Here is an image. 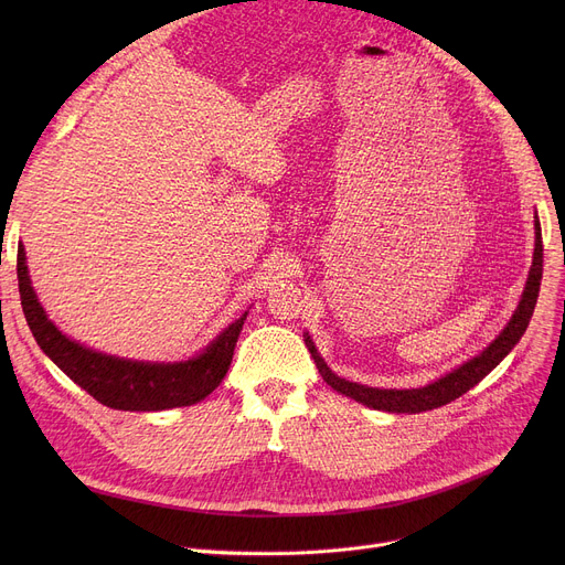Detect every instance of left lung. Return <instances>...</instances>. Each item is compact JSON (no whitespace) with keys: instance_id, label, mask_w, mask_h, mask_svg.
Returning a JSON list of instances; mask_svg holds the SVG:
<instances>
[{"instance_id":"obj_1","label":"left lung","mask_w":565,"mask_h":565,"mask_svg":"<svg viewBox=\"0 0 565 565\" xmlns=\"http://www.w3.org/2000/svg\"><path fill=\"white\" fill-rule=\"evenodd\" d=\"M533 228H536V245H533V260L529 267V277L522 290V298L518 302V309L513 311L511 320L507 322V328L499 332V337L483 348L477 358L467 360L465 364H460L458 369L449 371L447 375H441L437 380H433L426 387H417V390H380V387H369V384H360V382H350L345 377H339L324 360L320 358L318 348L313 345L311 337H305V343L311 352V358L318 366V373L322 375V380L330 384V387L352 401H358L366 407L373 409H382V412H396V414H419V412H428L435 407L447 405L456 398H460L462 394H467L471 387L477 384L492 371L499 366V362L507 358V354L518 345V341L522 339V334L529 328V320L533 316V307H536L539 300V290H541V279H543V235H541V220L539 215L533 217Z\"/></svg>"}]
</instances>
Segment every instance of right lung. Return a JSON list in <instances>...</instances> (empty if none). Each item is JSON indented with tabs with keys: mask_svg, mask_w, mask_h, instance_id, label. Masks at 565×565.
Instances as JSON below:
<instances>
[{
	"mask_svg": "<svg viewBox=\"0 0 565 565\" xmlns=\"http://www.w3.org/2000/svg\"><path fill=\"white\" fill-rule=\"evenodd\" d=\"M18 288L29 330L47 358L98 403L126 412L185 407L213 394L224 380L247 320L245 311L194 358L181 362H139L98 352L66 337L47 318L29 279L24 247L18 252Z\"/></svg>",
	"mask_w": 565,
	"mask_h": 565,
	"instance_id": "obj_1",
	"label": "right lung"
}]
</instances>
